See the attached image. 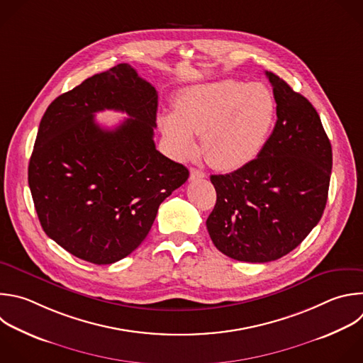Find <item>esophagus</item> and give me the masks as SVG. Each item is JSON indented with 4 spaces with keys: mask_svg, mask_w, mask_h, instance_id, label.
<instances>
[{
    "mask_svg": "<svg viewBox=\"0 0 363 363\" xmlns=\"http://www.w3.org/2000/svg\"><path fill=\"white\" fill-rule=\"evenodd\" d=\"M189 178L194 181V179H199V178H205V174L199 169H195V168H191L189 171Z\"/></svg>",
    "mask_w": 363,
    "mask_h": 363,
    "instance_id": "obj_1",
    "label": "esophagus"
}]
</instances>
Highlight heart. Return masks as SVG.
Here are the masks:
<instances>
[{"label": "heart", "instance_id": "obj_1", "mask_svg": "<svg viewBox=\"0 0 363 363\" xmlns=\"http://www.w3.org/2000/svg\"><path fill=\"white\" fill-rule=\"evenodd\" d=\"M277 101L262 84L222 79L188 86L174 99V111L158 116L169 151L186 161L198 152L195 135L211 165L232 171L254 161L267 145Z\"/></svg>", "mask_w": 363, "mask_h": 363}]
</instances>
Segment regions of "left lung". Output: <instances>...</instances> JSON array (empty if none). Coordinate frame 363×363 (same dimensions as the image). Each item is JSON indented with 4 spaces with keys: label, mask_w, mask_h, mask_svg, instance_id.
<instances>
[{
    "label": "left lung",
    "mask_w": 363,
    "mask_h": 363,
    "mask_svg": "<svg viewBox=\"0 0 363 363\" xmlns=\"http://www.w3.org/2000/svg\"><path fill=\"white\" fill-rule=\"evenodd\" d=\"M277 101L275 128L254 161L211 175L216 203L206 219L213 245L242 262H271L294 251L322 218L332 147L313 105L265 71Z\"/></svg>",
    "instance_id": "8db88e82"
}]
</instances>
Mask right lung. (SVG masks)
I'll return each instance as SVG.
<instances>
[{"label":"right lung","mask_w":363,"mask_h":363,"mask_svg":"<svg viewBox=\"0 0 363 363\" xmlns=\"http://www.w3.org/2000/svg\"><path fill=\"white\" fill-rule=\"evenodd\" d=\"M104 108L130 118L105 130ZM158 92L128 64L86 78L47 108L28 165L44 232L74 257L108 265L147 238L160 205L189 171L155 148Z\"/></svg>","instance_id":"obj_1"}]
</instances>
